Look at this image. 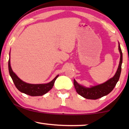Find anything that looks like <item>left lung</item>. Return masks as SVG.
Listing matches in <instances>:
<instances>
[{
	"mask_svg": "<svg viewBox=\"0 0 129 129\" xmlns=\"http://www.w3.org/2000/svg\"><path fill=\"white\" fill-rule=\"evenodd\" d=\"M118 49L120 52V61L119 64L118 68L117 71L115 75L112 78L107 81L103 84L98 85L96 86H91L90 88H86L82 86L76 82L74 80V85L77 93L81 95L82 97L85 98L86 99L90 100H97L100 98L108 95L112 91L114 87L116 85L117 82L118 81L121 72V67L122 63V52L119 43H118Z\"/></svg>",
	"mask_w": 129,
	"mask_h": 129,
	"instance_id": "8db88e82",
	"label": "left lung"
}]
</instances>
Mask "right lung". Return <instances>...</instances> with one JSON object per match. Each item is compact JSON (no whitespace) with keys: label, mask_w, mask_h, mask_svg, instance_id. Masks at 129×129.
Wrapping results in <instances>:
<instances>
[{"label":"right lung","mask_w":129,"mask_h":129,"mask_svg":"<svg viewBox=\"0 0 129 129\" xmlns=\"http://www.w3.org/2000/svg\"><path fill=\"white\" fill-rule=\"evenodd\" d=\"M8 70H9L10 75L11 77L16 88L21 93L30 96H40L46 94L53 88L54 81L59 76H56V77L53 80L47 84H31L25 82L17 77L12 70L10 64V56L8 60Z\"/></svg>","instance_id":"1"}]
</instances>
